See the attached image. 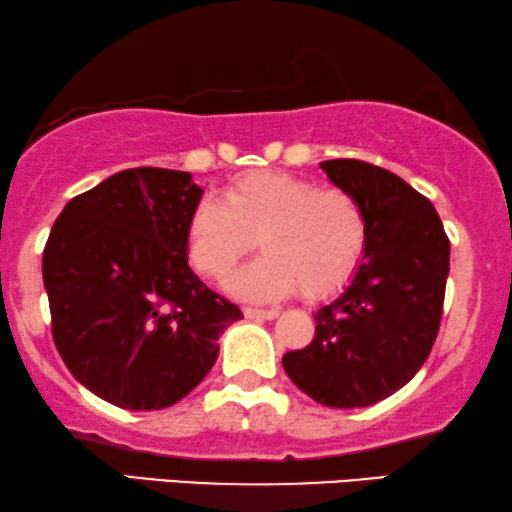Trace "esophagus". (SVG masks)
<instances>
[{"label":"esophagus","instance_id":"34e87169","mask_svg":"<svg viewBox=\"0 0 512 512\" xmlns=\"http://www.w3.org/2000/svg\"><path fill=\"white\" fill-rule=\"evenodd\" d=\"M243 315L248 319H276L279 317V310H260V307H245Z\"/></svg>","mask_w":512,"mask_h":512}]
</instances>
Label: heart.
<instances>
[{
    "label": "heart",
    "mask_w": 512,
    "mask_h": 512,
    "mask_svg": "<svg viewBox=\"0 0 512 512\" xmlns=\"http://www.w3.org/2000/svg\"><path fill=\"white\" fill-rule=\"evenodd\" d=\"M255 240L267 257L233 283L240 295L264 300L298 288L305 298H322L365 255L367 217L348 190L279 171H245L226 183L224 200L207 197L190 212L188 260L207 279L229 281Z\"/></svg>",
    "instance_id": "1"
}]
</instances>
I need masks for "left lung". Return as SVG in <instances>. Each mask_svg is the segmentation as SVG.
Segmentation results:
<instances>
[{
	"label": "left lung",
	"mask_w": 512,
	"mask_h": 512,
	"mask_svg": "<svg viewBox=\"0 0 512 512\" xmlns=\"http://www.w3.org/2000/svg\"><path fill=\"white\" fill-rule=\"evenodd\" d=\"M331 183L357 197L367 248L350 286L315 312V338L283 355L300 391L326 408H365L420 372L439 334L451 240L432 202L360 159H329Z\"/></svg>",
	"instance_id": "1"
}]
</instances>
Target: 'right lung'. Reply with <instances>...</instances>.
I'll return each mask as SVG.
<instances>
[{
	"label": "right lung",
	"mask_w": 512,
	"mask_h": 512,
	"mask_svg": "<svg viewBox=\"0 0 512 512\" xmlns=\"http://www.w3.org/2000/svg\"><path fill=\"white\" fill-rule=\"evenodd\" d=\"M202 188L188 171L140 166L73 197L42 255L52 338L85 389L123 410H162L217 362L243 317L188 267Z\"/></svg>",
	"instance_id": "add662e5"
}]
</instances>
